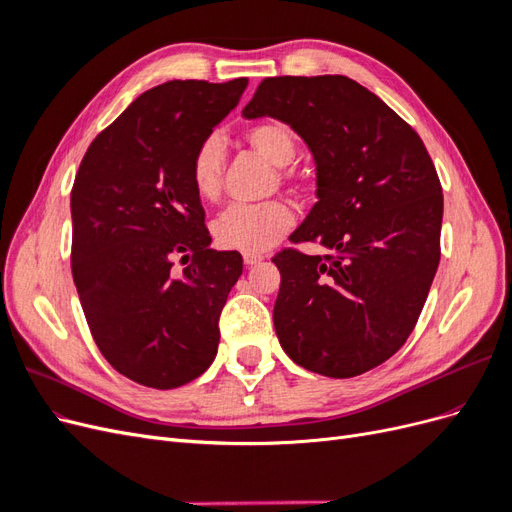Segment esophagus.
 <instances>
[{
  "instance_id": "34e87169",
  "label": "esophagus",
  "mask_w": 512,
  "mask_h": 512,
  "mask_svg": "<svg viewBox=\"0 0 512 512\" xmlns=\"http://www.w3.org/2000/svg\"><path fill=\"white\" fill-rule=\"evenodd\" d=\"M260 260H262V254H256V252H245V254H243V262H245L247 267L258 265Z\"/></svg>"
}]
</instances>
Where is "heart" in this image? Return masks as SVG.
<instances>
[{
  "instance_id": "heart-1",
  "label": "heart",
  "mask_w": 512,
  "mask_h": 512,
  "mask_svg": "<svg viewBox=\"0 0 512 512\" xmlns=\"http://www.w3.org/2000/svg\"><path fill=\"white\" fill-rule=\"evenodd\" d=\"M245 141L273 166H288L297 158V138L282 121H258L245 130ZM226 147L220 134H209L200 141L190 158L192 188L203 200L218 198L222 190ZM282 181L299 188L288 173ZM294 213L282 200H269L260 205H230L213 222V237L226 250L265 252L292 228Z\"/></svg>"
}]
</instances>
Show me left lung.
Here are the masks:
<instances>
[{
  "label": "left lung",
  "mask_w": 512,
  "mask_h": 512,
  "mask_svg": "<svg viewBox=\"0 0 512 512\" xmlns=\"http://www.w3.org/2000/svg\"><path fill=\"white\" fill-rule=\"evenodd\" d=\"M312 149L318 203L277 252L273 322L290 359L329 378L382 365L406 344L438 271L442 185L410 123L342 74L273 76L243 108Z\"/></svg>",
  "instance_id": "obj_1"
}]
</instances>
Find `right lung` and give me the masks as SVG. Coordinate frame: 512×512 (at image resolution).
Listing matches in <instances>:
<instances>
[{
  "label": "right lung",
  "instance_id": "right-lung-1",
  "mask_svg": "<svg viewBox=\"0 0 512 512\" xmlns=\"http://www.w3.org/2000/svg\"><path fill=\"white\" fill-rule=\"evenodd\" d=\"M245 87L168 81L145 91L91 141L72 185L70 265L89 331L119 374L149 389L188 384L218 352L243 260L209 247L190 158Z\"/></svg>",
  "mask_w": 512,
  "mask_h": 512
}]
</instances>
